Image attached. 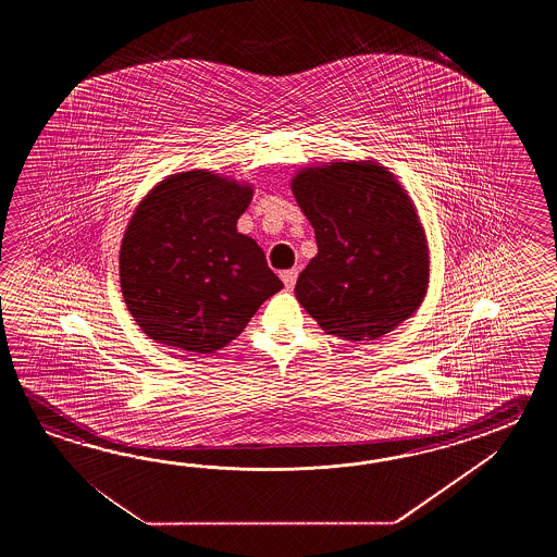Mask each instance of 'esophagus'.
<instances>
[{
	"mask_svg": "<svg viewBox=\"0 0 557 557\" xmlns=\"http://www.w3.org/2000/svg\"><path fill=\"white\" fill-rule=\"evenodd\" d=\"M281 278H283L284 286L290 290V288L295 286L296 278H298V271H296V269L283 271V273H281Z\"/></svg>",
	"mask_w": 557,
	"mask_h": 557,
	"instance_id": "1",
	"label": "esophagus"
}]
</instances>
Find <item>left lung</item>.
Returning <instances> with one entry per match:
<instances>
[{
  "label": "left lung",
  "mask_w": 557,
  "mask_h": 557,
  "mask_svg": "<svg viewBox=\"0 0 557 557\" xmlns=\"http://www.w3.org/2000/svg\"><path fill=\"white\" fill-rule=\"evenodd\" d=\"M319 252L296 298L329 334L376 341L412 317L428 288V245L414 205L372 161L308 166L293 178Z\"/></svg>",
  "instance_id": "obj_1"
}]
</instances>
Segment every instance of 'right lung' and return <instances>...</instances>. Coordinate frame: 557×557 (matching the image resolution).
<instances>
[{"label": "right lung", "instance_id": "add662e5", "mask_svg": "<svg viewBox=\"0 0 557 557\" xmlns=\"http://www.w3.org/2000/svg\"><path fill=\"white\" fill-rule=\"evenodd\" d=\"M252 189L209 171L161 181L121 243L125 305L157 343L211 355L283 288L261 247L237 231Z\"/></svg>", "mask_w": 557, "mask_h": 557}]
</instances>
